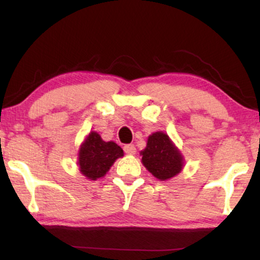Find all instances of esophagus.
<instances>
[{"label": "esophagus", "instance_id": "34e87169", "mask_svg": "<svg viewBox=\"0 0 260 260\" xmlns=\"http://www.w3.org/2000/svg\"><path fill=\"white\" fill-rule=\"evenodd\" d=\"M124 151L129 155H135V152H136V148H135L134 144H126L124 145Z\"/></svg>", "mask_w": 260, "mask_h": 260}]
</instances>
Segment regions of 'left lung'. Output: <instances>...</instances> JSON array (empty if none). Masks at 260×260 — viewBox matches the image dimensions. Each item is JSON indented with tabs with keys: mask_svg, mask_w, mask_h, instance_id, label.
Here are the masks:
<instances>
[{
	"mask_svg": "<svg viewBox=\"0 0 260 260\" xmlns=\"http://www.w3.org/2000/svg\"><path fill=\"white\" fill-rule=\"evenodd\" d=\"M142 163L156 179L166 181L177 175L183 168V156L163 131L151 134L144 150Z\"/></svg>",
	"mask_w": 260,
	"mask_h": 260,
	"instance_id": "1",
	"label": "left lung"
}]
</instances>
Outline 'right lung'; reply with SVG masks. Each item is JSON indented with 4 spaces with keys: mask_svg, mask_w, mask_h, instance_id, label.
Wrapping results in <instances>:
<instances>
[{
    "mask_svg": "<svg viewBox=\"0 0 260 260\" xmlns=\"http://www.w3.org/2000/svg\"><path fill=\"white\" fill-rule=\"evenodd\" d=\"M123 155V149L115 142L103 141L99 134L91 131L80 145L78 166L84 176L94 181L105 176L116 159Z\"/></svg>",
    "mask_w": 260,
    "mask_h": 260,
    "instance_id": "1",
    "label": "right lung"
}]
</instances>
